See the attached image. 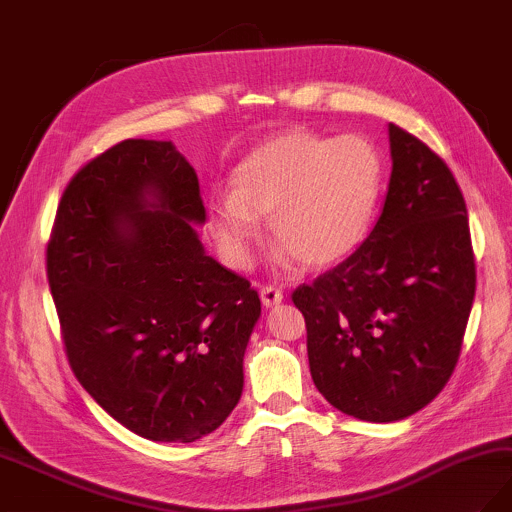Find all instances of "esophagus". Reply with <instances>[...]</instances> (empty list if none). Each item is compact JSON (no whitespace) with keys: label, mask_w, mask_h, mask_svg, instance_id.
Wrapping results in <instances>:
<instances>
[{"label":"esophagus","mask_w":512,"mask_h":512,"mask_svg":"<svg viewBox=\"0 0 512 512\" xmlns=\"http://www.w3.org/2000/svg\"><path fill=\"white\" fill-rule=\"evenodd\" d=\"M282 299H285V295H282V291L272 287V285H266V287L261 289V304L266 306V308H272V306L280 304Z\"/></svg>","instance_id":"obj_1"}]
</instances>
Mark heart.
I'll list each match as a JSON object with an SVG mask.
<instances>
[{
    "label": "heart",
    "instance_id": "1",
    "mask_svg": "<svg viewBox=\"0 0 512 512\" xmlns=\"http://www.w3.org/2000/svg\"><path fill=\"white\" fill-rule=\"evenodd\" d=\"M382 189L384 160L371 141L295 128L242 158L232 194L208 200V227L232 268L249 266L266 217L282 257L329 268L361 246Z\"/></svg>",
    "mask_w": 512,
    "mask_h": 512
}]
</instances>
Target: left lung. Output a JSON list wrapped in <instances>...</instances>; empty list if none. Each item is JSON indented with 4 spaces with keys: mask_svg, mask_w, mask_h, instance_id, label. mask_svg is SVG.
Returning <instances> with one entry per match:
<instances>
[{
    "mask_svg": "<svg viewBox=\"0 0 512 512\" xmlns=\"http://www.w3.org/2000/svg\"><path fill=\"white\" fill-rule=\"evenodd\" d=\"M392 175L367 240L293 291L314 386L339 411L396 422L426 407L456 369L477 272L466 202L447 164L388 126Z\"/></svg>",
    "mask_w": 512,
    "mask_h": 512,
    "instance_id": "8db88e82",
    "label": "left lung"
}]
</instances>
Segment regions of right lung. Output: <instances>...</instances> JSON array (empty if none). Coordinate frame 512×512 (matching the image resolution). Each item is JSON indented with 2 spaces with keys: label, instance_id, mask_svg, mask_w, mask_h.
Returning a JSON list of instances; mask_svg holds the SVG:
<instances>
[{
  "label": "right lung",
  "instance_id": "add662e5",
  "mask_svg": "<svg viewBox=\"0 0 512 512\" xmlns=\"http://www.w3.org/2000/svg\"><path fill=\"white\" fill-rule=\"evenodd\" d=\"M196 170L170 141L126 139L73 175L46 251L69 365L113 420L192 443L238 405L261 301L206 255Z\"/></svg>",
  "mask_w": 512,
  "mask_h": 512
}]
</instances>
